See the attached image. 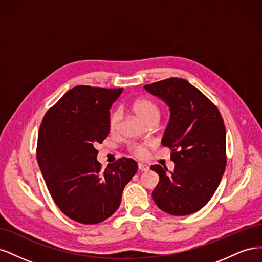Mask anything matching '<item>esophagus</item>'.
Instances as JSON below:
<instances>
[{"label":"esophagus","mask_w":262,"mask_h":262,"mask_svg":"<svg viewBox=\"0 0 262 262\" xmlns=\"http://www.w3.org/2000/svg\"><path fill=\"white\" fill-rule=\"evenodd\" d=\"M138 167H139V169H140L141 171H147V170L149 169V167H148V166H147L146 164H142V163H139Z\"/></svg>","instance_id":"esophagus-1"}]
</instances>
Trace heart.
<instances>
[{
	"label": "heart",
	"mask_w": 262,
	"mask_h": 262,
	"mask_svg": "<svg viewBox=\"0 0 262 262\" xmlns=\"http://www.w3.org/2000/svg\"><path fill=\"white\" fill-rule=\"evenodd\" d=\"M132 110L136 115L141 119L142 121H144L145 123H150L154 122L161 117V109L158 107L153 100H150L148 98H138L132 102L131 106ZM120 121H121V114L119 110H114V112L110 113L109 116V129L112 132H117L119 126H120ZM132 153L138 156V157H143L146 154V148L143 145H134L131 148Z\"/></svg>",
	"instance_id": "obj_1"
}]
</instances>
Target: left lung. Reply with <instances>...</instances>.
Listing matches in <instances>:
<instances>
[{"label":"left lung","instance_id":"obj_1","mask_svg":"<svg viewBox=\"0 0 262 262\" xmlns=\"http://www.w3.org/2000/svg\"><path fill=\"white\" fill-rule=\"evenodd\" d=\"M145 91L164 100L170 118L162 139L169 147L175 169L150 166L160 181L153 200L176 216L192 214L207 204L226 167V131L216 106L184 78L170 77L148 84Z\"/></svg>","mask_w":262,"mask_h":262}]
</instances>
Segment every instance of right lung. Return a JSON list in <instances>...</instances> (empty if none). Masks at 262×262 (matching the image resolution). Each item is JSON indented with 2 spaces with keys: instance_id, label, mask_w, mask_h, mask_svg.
<instances>
[{
  "instance_id": "right-lung-1",
  "label": "right lung",
  "mask_w": 262,
  "mask_h": 262,
  "mask_svg": "<svg viewBox=\"0 0 262 262\" xmlns=\"http://www.w3.org/2000/svg\"><path fill=\"white\" fill-rule=\"evenodd\" d=\"M123 89L76 86L45 115L37 161L58 208L82 224H97L117 211L138 164L122 157L101 170L97 161L109 134V109Z\"/></svg>"
}]
</instances>
